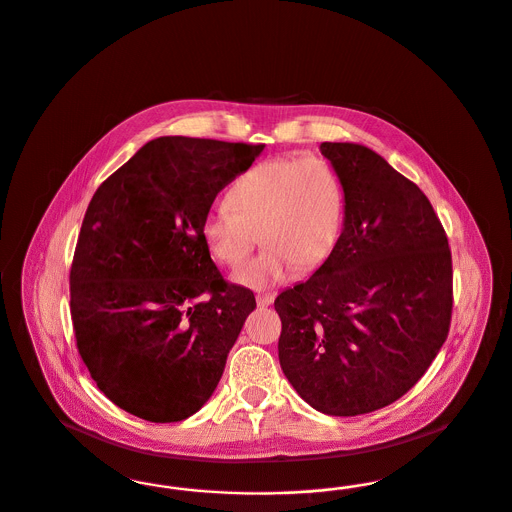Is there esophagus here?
I'll list each match as a JSON object with an SVG mask.
<instances>
[{"mask_svg": "<svg viewBox=\"0 0 512 512\" xmlns=\"http://www.w3.org/2000/svg\"><path fill=\"white\" fill-rule=\"evenodd\" d=\"M274 293H257V305L259 307H268V305H272V301H274Z\"/></svg>", "mask_w": 512, "mask_h": 512, "instance_id": "34e87169", "label": "esophagus"}]
</instances>
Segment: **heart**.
<instances>
[{
    "label": "heart",
    "mask_w": 512,
    "mask_h": 512,
    "mask_svg": "<svg viewBox=\"0 0 512 512\" xmlns=\"http://www.w3.org/2000/svg\"><path fill=\"white\" fill-rule=\"evenodd\" d=\"M226 201L205 213L201 238L219 263L238 267L259 232L265 249L232 276L253 290L282 284L297 268L311 272L324 265L345 224L340 176L320 159L261 163L234 182Z\"/></svg>",
    "instance_id": "b5f03b06"
}]
</instances>
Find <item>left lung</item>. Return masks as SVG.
I'll list each match as a JSON object with an SVG mask.
<instances>
[{"instance_id": "obj_1", "label": "left lung", "mask_w": 512, "mask_h": 512, "mask_svg": "<svg viewBox=\"0 0 512 512\" xmlns=\"http://www.w3.org/2000/svg\"><path fill=\"white\" fill-rule=\"evenodd\" d=\"M345 192L340 242L313 276L280 293V366L330 416L372 413L424 376L447 338L453 268L428 197L376 151L324 142Z\"/></svg>"}]
</instances>
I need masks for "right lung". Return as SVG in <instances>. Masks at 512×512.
<instances>
[{
    "mask_svg": "<svg viewBox=\"0 0 512 512\" xmlns=\"http://www.w3.org/2000/svg\"><path fill=\"white\" fill-rule=\"evenodd\" d=\"M263 149L161 136L92 197L71 268L74 338L126 413L178 422L217 390L255 295L222 280L201 220Z\"/></svg>",
    "mask_w": 512,
    "mask_h": 512,
    "instance_id": "right-lung-1",
    "label": "right lung"
}]
</instances>
